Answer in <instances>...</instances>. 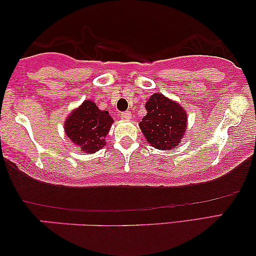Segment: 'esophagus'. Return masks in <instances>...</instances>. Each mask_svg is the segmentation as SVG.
Listing matches in <instances>:
<instances>
[{
  "label": "esophagus",
  "instance_id": "obj_1",
  "mask_svg": "<svg viewBox=\"0 0 256 256\" xmlns=\"http://www.w3.org/2000/svg\"><path fill=\"white\" fill-rule=\"evenodd\" d=\"M121 118L124 120H129V118H132V113L130 112H124V113H121Z\"/></svg>",
  "mask_w": 256,
  "mask_h": 256
}]
</instances>
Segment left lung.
Listing matches in <instances>:
<instances>
[{
  "label": "left lung",
  "instance_id": "8db88e82",
  "mask_svg": "<svg viewBox=\"0 0 256 256\" xmlns=\"http://www.w3.org/2000/svg\"><path fill=\"white\" fill-rule=\"evenodd\" d=\"M146 115L140 122V128L150 146L169 150L178 146L186 129L184 108L162 94L156 93L146 102Z\"/></svg>",
  "mask_w": 256,
  "mask_h": 256
}]
</instances>
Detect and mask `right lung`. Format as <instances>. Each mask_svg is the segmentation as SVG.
I'll list each match as a JSON object with an SVG mask.
<instances>
[{"instance_id": "add662e5", "label": "right lung", "mask_w": 256, "mask_h": 256, "mask_svg": "<svg viewBox=\"0 0 256 256\" xmlns=\"http://www.w3.org/2000/svg\"><path fill=\"white\" fill-rule=\"evenodd\" d=\"M113 122L107 110H100L92 100H86L66 118L65 132L82 152L92 154L106 144L104 138Z\"/></svg>"}]
</instances>
